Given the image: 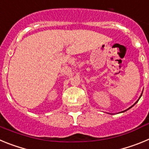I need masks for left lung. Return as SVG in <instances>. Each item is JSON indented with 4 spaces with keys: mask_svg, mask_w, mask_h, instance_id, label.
Wrapping results in <instances>:
<instances>
[{
    "mask_svg": "<svg viewBox=\"0 0 149 149\" xmlns=\"http://www.w3.org/2000/svg\"><path fill=\"white\" fill-rule=\"evenodd\" d=\"M142 94H143V93H142ZM142 94H141V95H140V97H139V98H141V96H142ZM139 99H138V100H139ZM137 101H136V103L134 104H133V105H132V106H131V107H129V108H127V110H129V109H130V108H131V107H134V105H135V104H136V103H137ZM126 110H124V111H122V112H125V111H126Z\"/></svg>",
    "mask_w": 149,
    "mask_h": 149,
    "instance_id": "left-lung-1",
    "label": "left lung"
}]
</instances>
